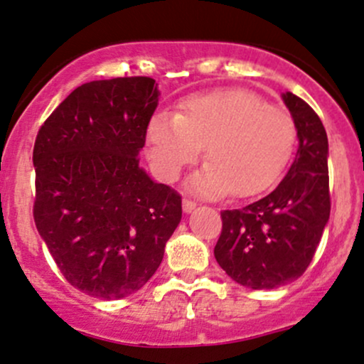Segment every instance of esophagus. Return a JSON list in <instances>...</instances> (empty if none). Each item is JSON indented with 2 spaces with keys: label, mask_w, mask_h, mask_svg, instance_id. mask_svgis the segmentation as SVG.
<instances>
[{
  "label": "esophagus",
  "mask_w": 364,
  "mask_h": 364,
  "mask_svg": "<svg viewBox=\"0 0 364 364\" xmlns=\"http://www.w3.org/2000/svg\"><path fill=\"white\" fill-rule=\"evenodd\" d=\"M182 208H183V211H186V213H191V211H193L196 208V201H193V199H189V198H183L182 199Z\"/></svg>",
  "instance_id": "esophagus-1"
}]
</instances>
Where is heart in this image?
I'll return each instance as SVG.
<instances>
[{"label": "heart", "instance_id": "heart-1", "mask_svg": "<svg viewBox=\"0 0 364 364\" xmlns=\"http://www.w3.org/2000/svg\"><path fill=\"white\" fill-rule=\"evenodd\" d=\"M296 122L258 94L228 89L189 97L177 115L160 113L148 129V156L158 177L173 182L198 160L210 161L191 178L201 196L261 194L280 178L296 148Z\"/></svg>", "mask_w": 364, "mask_h": 364}]
</instances>
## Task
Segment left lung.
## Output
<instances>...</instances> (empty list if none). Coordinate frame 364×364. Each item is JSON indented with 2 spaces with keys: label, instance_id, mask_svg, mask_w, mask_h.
I'll list each match as a JSON object with an SVG mask.
<instances>
[{
  "label": "left lung",
  "instance_id": "left-lung-1",
  "mask_svg": "<svg viewBox=\"0 0 364 364\" xmlns=\"http://www.w3.org/2000/svg\"><path fill=\"white\" fill-rule=\"evenodd\" d=\"M284 101L299 148L275 191L240 210L222 211L215 246L220 267L249 289H275L299 279L311 263L330 216L328 139L320 117L296 94Z\"/></svg>",
  "mask_w": 364,
  "mask_h": 364
}]
</instances>
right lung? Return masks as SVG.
Here are the masks:
<instances>
[{
  "mask_svg": "<svg viewBox=\"0 0 364 364\" xmlns=\"http://www.w3.org/2000/svg\"><path fill=\"white\" fill-rule=\"evenodd\" d=\"M158 94L151 77L92 80L36 137V227L65 280L92 297L139 291L182 218L181 194L139 166Z\"/></svg>",
  "mask_w": 364,
  "mask_h": 364,
  "instance_id": "right-lung-1",
  "label": "right lung"
}]
</instances>
